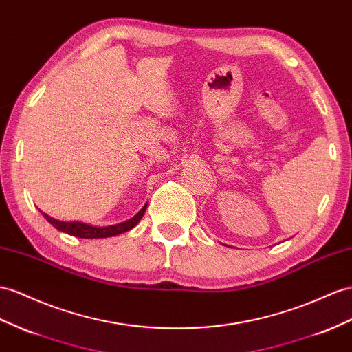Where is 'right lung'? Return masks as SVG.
I'll list each match as a JSON object with an SVG mask.
<instances>
[{"label": "right lung", "instance_id": "obj_1", "mask_svg": "<svg viewBox=\"0 0 352 352\" xmlns=\"http://www.w3.org/2000/svg\"><path fill=\"white\" fill-rule=\"evenodd\" d=\"M147 210V204L142 206L140 210V212L137 215H133L131 220H126L123 223L119 224H113V226H105V228H95L90 226V224L82 223V221H60L50 217V215L44 214V219H46L53 228H56L60 232H65L68 235H73L77 238H85V239H95V238H110V236H116L120 235V233H124L131 230L132 228H135L138 224V221L142 219L144 212Z\"/></svg>", "mask_w": 352, "mask_h": 352}]
</instances>
